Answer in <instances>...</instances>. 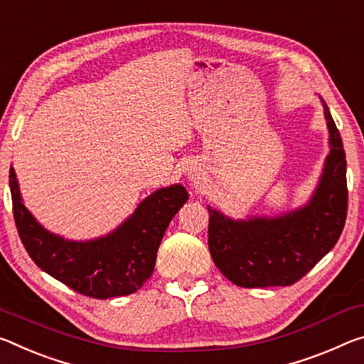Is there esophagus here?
Segmentation results:
<instances>
[{
    "instance_id": "1",
    "label": "esophagus",
    "mask_w": 364,
    "mask_h": 364,
    "mask_svg": "<svg viewBox=\"0 0 364 364\" xmlns=\"http://www.w3.org/2000/svg\"><path fill=\"white\" fill-rule=\"evenodd\" d=\"M193 173H194V171H191V176H194V175H193Z\"/></svg>"
}]
</instances>
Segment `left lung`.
Returning a JSON list of instances; mask_svg holds the SVG:
<instances>
[{"instance_id": "left-lung-1", "label": "left lung", "mask_w": 364, "mask_h": 364, "mask_svg": "<svg viewBox=\"0 0 364 364\" xmlns=\"http://www.w3.org/2000/svg\"><path fill=\"white\" fill-rule=\"evenodd\" d=\"M321 102L331 151L306 205L277 217L246 220H233L207 205L210 256L235 285H293L336 246L342 235L348 207L347 160L332 114L326 102Z\"/></svg>"}]
</instances>
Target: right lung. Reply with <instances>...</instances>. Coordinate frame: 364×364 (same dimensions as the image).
Segmentation results:
<instances>
[{
    "mask_svg": "<svg viewBox=\"0 0 364 364\" xmlns=\"http://www.w3.org/2000/svg\"><path fill=\"white\" fill-rule=\"evenodd\" d=\"M9 188L17 233L32 261L74 291L99 299L131 295L151 279L165 230L188 200L184 186L171 184L144 199L112 233L71 241L50 233L27 210L13 166Z\"/></svg>",
    "mask_w": 364,
    "mask_h": 364,
    "instance_id": "obj_1",
    "label": "right lung"
}]
</instances>
